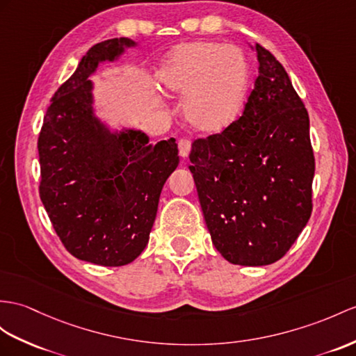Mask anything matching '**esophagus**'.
Returning a JSON list of instances; mask_svg holds the SVG:
<instances>
[{
	"mask_svg": "<svg viewBox=\"0 0 356 356\" xmlns=\"http://www.w3.org/2000/svg\"><path fill=\"white\" fill-rule=\"evenodd\" d=\"M190 149H192V142L187 140V138H181V140L178 142V151H179L181 157L183 159L188 157Z\"/></svg>",
	"mask_w": 356,
	"mask_h": 356,
	"instance_id": "34e87169",
	"label": "esophagus"
}]
</instances>
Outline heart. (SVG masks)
<instances>
[{
    "instance_id": "b5f03b06",
    "label": "heart",
    "mask_w": 356,
    "mask_h": 356,
    "mask_svg": "<svg viewBox=\"0 0 356 356\" xmlns=\"http://www.w3.org/2000/svg\"><path fill=\"white\" fill-rule=\"evenodd\" d=\"M164 90L184 95L187 122L204 133L231 125L250 90V66L243 51L218 42H186L164 56L157 71Z\"/></svg>"
}]
</instances>
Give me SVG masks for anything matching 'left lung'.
Wrapping results in <instances>:
<instances>
[{"label": "left lung", "instance_id": "left-lung-1", "mask_svg": "<svg viewBox=\"0 0 356 356\" xmlns=\"http://www.w3.org/2000/svg\"><path fill=\"white\" fill-rule=\"evenodd\" d=\"M243 115L196 138L188 166L216 249L240 266L282 258L313 211L309 118L284 66L259 43Z\"/></svg>", "mask_w": 356, "mask_h": 356}]
</instances>
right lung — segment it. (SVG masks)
I'll return each mask as SVG.
<instances>
[{"label":"right lung","instance_id":"1","mask_svg":"<svg viewBox=\"0 0 356 356\" xmlns=\"http://www.w3.org/2000/svg\"><path fill=\"white\" fill-rule=\"evenodd\" d=\"M136 42L93 45L51 99L39 134V193L69 254L118 267L143 252L161 188L177 169L175 138L148 145L140 129L110 131L95 116L89 76Z\"/></svg>","mask_w":356,"mask_h":356}]
</instances>
